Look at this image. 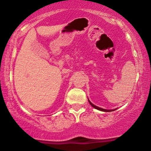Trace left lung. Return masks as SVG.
I'll list each match as a JSON object with an SVG mask.
<instances>
[{"instance_id": "1", "label": "left lung", "mask_w": 151, "mask_h": 151, "mask_svg": "<svg viewBox=\"0 0 151 151\" xmlns=\"http://www.w3.org/2000/svg\"><path fill=\"white\" fill-rule=\"evenodd\" d=\"M88 101H89L90 104H91V106H93V107H94L95 109H99V110H100V111H103V112H112V111H114V110H115V109H103V108L99 107V106H96V105L92 104V103L91 102V101H90L89 99H88Z\"/></svg>"}]
</instances>
